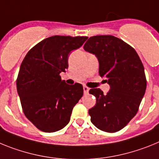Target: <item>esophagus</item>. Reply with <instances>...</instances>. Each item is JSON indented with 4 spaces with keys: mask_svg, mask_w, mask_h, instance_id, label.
Returning a JSON list of instances; mask_svg holds the SVG:
<instances>
[{
    "mask_svg": "<svg viewBox=\"0 0 159 159\" xmlns=\"http://www.w3.org/2000/svg\"><path fill=\"white\" fill-rule=\"evenodd\" d=\"M89 89L87 87V86H83V91L85 94H87V93H89Z\"/></svg>",
    "mask_w": 159,
    "mask_h": 159,
    "instance_id": "34e87169",
    "label": "esophagus"
}]
</instances>
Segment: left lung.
Returning a JSON list of instances; mask_svg holds the SVG:
<instances>
[{"label": "left lung", "mask_w": 159, "mask_h": 159, "mask_svg": "<svg viewBox=\"0 0 159 159\" xmlns=\"http://www.w3.org/2000/svg\"><path fill=\"white\" fill-rule=\"evenodd\" d=\"M83 48L96 56L99 74L110 86L106 94L98 88L89 89L96 98L89 110L91 122L102 131H119L136 115L146 92L143 63L130 45L114 36L91 37Z\"/></svg>", "instance_id": "obj_1"}]
</instances>
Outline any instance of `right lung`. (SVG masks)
<instances>
[{"instance_id": "1", "label": "right lung", "mask_w": 159, "mask_h": 159, "mask_svg": "<svg viewBox=\"0 0 159 159\" xmlns=\"http://www.w3.org/2000/svg\"><path fill=\"white\" fill-rule=\"evenodd\" d=\"M87 37L53 36L33 47L20 65L16 89L26 118L40 130L56 132L70 120L83 95L79 83L70 85L60 74L68 69V55Z\"/></svg>"}]
</instances>
